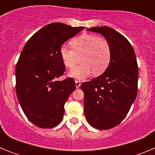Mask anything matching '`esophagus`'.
<instances>
[{
  "mask_svg": "<svg viewBox=\"0 0 155 155\" xmlns=\"http://www.w3.org/2000/svg\"><path fill=\"white\" fill-rule=\"evenodd\" d=\"M81 84V83L80 81H78V80H76V81H75V85H76L77 87H80Z\"/></svg>",
  "mask_w": 155,
  "mask_h": 155,
  "instance_id": "34e87169",
  "label": "esophagus"
}]
</instances>
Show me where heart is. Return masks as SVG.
<instances>
[{
	"label": "heart",
	"mask_w": 155,
	"mask_h": 155,
	"mask_svg": "<svg viewBox=\"0 0 155 155\" xmlns=\"http://www.w3.org/2000/svg\"><path fill=\"white\" fill-rule=\"evenodd\" d=\"M73 49L63 45L60 50L64 66L72 68L80 61L81 64L70 71V76L84 79L91 72L95 76L102 74L109 68L112 50L109 42L99 36L84 33L71 41Z\"/></svg>",
	"instance_id": "b5f03b06"
}]
</instances>
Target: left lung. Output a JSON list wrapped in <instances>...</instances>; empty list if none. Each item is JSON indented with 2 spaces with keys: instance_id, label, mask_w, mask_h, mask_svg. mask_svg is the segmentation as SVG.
Returning <instances> with one entry per match:
<instances>
[{
  "instance_id": "8db88e82",
  "label": "left lung",
  "mask_w": 155,
  "mask_h": 155,
  "mask_svg": "<svg viewBox=\"0 0 155 155\" xmlns=\"http://www.w3.org/2000/svg\"><path fill=\"white\" fill-rule=\"evenodd\" d=\"M87 31L102 34L110 45L112 59L102 75L81 84L84 115L90 125L109 130L127 116L137 94L138 65L134 48L123 35L107 26Z\"/></svg>"
}]
</instances>
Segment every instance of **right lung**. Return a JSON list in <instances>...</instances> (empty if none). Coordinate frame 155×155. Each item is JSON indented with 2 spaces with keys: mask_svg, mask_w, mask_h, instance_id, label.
Here are the masks:
<instances>
[{
  "mask_svg": "<svg viewBox=\"0 0 155 155\" xmlns=\"http://www.w3.org/2000/svg\"><path fill=\"white\" fill-rule=\"evenodd\" d=\"M84 28L51 23L35 32L21 50L15 68L16 94L25 115L37 127L52 128L62 120L64 104L76 86L72 78L57 81L66 71L60 50Z\"/></svg>",
  "mask_w": 155,
  "mask_h": 155,
  "instance_id": "obj_1",
  "label": "right lung"
}]
</instances>
